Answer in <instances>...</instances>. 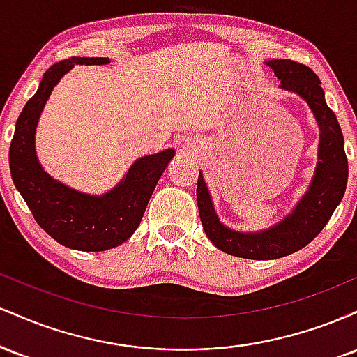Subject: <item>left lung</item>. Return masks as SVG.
<instances>
[{"instance_id":"left-lung-1","label":"left lung","mask_w":357,"mask_h":357,"mask_svg":"<svg viewBox=\"0 0 357 357\" xmlns=\"http://www.w3.org/2000/svg\"><path fill=\"white\" fill-rule=\"evenodd\" d=\"M265 63L280 80V89L297 93L307 102L321 134L317 166L309 188L285 218L265 230L238 231L221 223L213 206L210 190L199 171L196 202L204 233L221 252L248 260L282 258L309 245L331 220L347 184V158L344 153L341 126L335 114L327 107L319 77L309 67L292 60L275 59Z\"/></svg>"}]
</instances>
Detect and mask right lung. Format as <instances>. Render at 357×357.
I'll list each match as a JSON object with an SVG mask.
<instances>
[{
  "label": "right lung",
  "instance_id": "1",
  "mask_svg": "<svg viewBox=\"0 0 357 357\" xmlns=\"http://www.w3.org/2000/svg\"><path fill=\"white\" fill-rule=\"evenodd\" d=\"M107 63L110 60L105 56H72L52 65L20 114L10 146L11 178L36 223L60 245L82 252H104L132 236L155 184L176 154L174 149H165L136 159L124 178L104 195L73 190L43 169L36 155L35 134L53 87L75 65Z\"/></svg>",
  "mask_w": 357,
  "mask_h": 357
}]
</instances>
